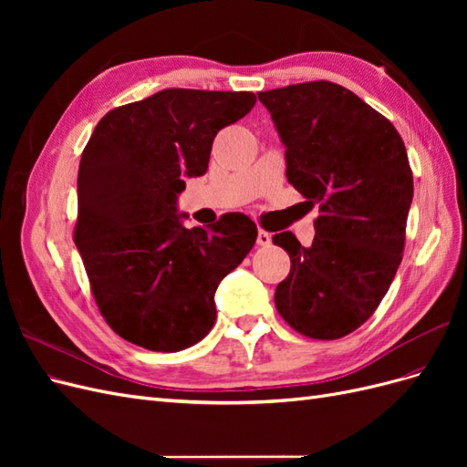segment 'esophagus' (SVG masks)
<instances>
[{
    "mask_svg": "<svg viewBox=\"0 0 467 467\" xmlns=\"http://www.w3.org/2000/svg\"><path fill=\"white\" fill-rule=\"evenodd\" d=\"M271 242H273L271 234L265 232V230H259V234H257V244L263 245V247H266V245H271Z\"/></svg>",
    "mask_w": 467,
    "mask_h": 467,
    "instance_id": "34e87169",
    "label": "esophagus"
}]
</instances>
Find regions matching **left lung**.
I'll return each mask as SVG.
<instances>
[{"instance_id": "8db88e82", "label": "left lung", "mask_w": 467, "mask_h": 467, "mask_svg": "<svg viewBox=\"0 0 467 467\" xmlns=\"http://www.w3.org/2000/svg\"><path fill=\"white\" fill-rule=\"evenodd\" d=\"M286 146V179L319 208L316 237L292 232L273 244L290 255L275 304L294 331L341 338L368 319L403 259L413 171L395 126L333 81L261 91Z\"/></svg>"}]
</instances>
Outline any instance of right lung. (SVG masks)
Returning a JSON list of instances; mask_svg holds the SVG:
<instances>
[{
	"label": "right lung",
	"mask_w": 467,
	"mask_h": 467,
	"mask_svg": "<svg viewBox=\"0 0 467 467\" xmlns=\"http://www.w3.org/2000/svg\"><path fill=\"white\" fill-rule=\"evenodd\" d=\"M251 91L163 89L109 110L81 153L74 242L99 312L155 352L196 345L216 321L220 280L255 245L257 225L228 212L182 228V177L208 169L216 134L255 107Z\"/></svg>",
	"instance_id": "right-lung-1"
}]
</instances>
